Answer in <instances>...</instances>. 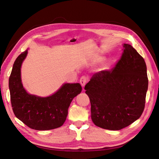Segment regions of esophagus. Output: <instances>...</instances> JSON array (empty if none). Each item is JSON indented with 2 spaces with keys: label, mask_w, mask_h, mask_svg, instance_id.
<instances>
[{
  "label": "esophagus",
  "mask_w": 159,
  "mask_h": 159,
  "mask_svg": "<svg viewBox=\"0 0 159 159\" xmlns=\"http://www.w3.org/2000/svg\"><path fill=\"white\" fill-rule=\"evenodd\" d=\"M88 81V76H85V75H83L80 78V84L81 85V86H82V87H84L85 85L87 84Z\"/></svg>",
  "instance_id": "34e87169"
}]
</instances>
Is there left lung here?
Wrapping results in <instances>:
<instances>
[{
	"instance_id": "left-lung-1",
	"label": "left lung",
	"mask_w": 159,
	"mask_h": 159,
	"mask_svg": "<svg viewBox=\"0 0 159 159\" xmlns=\"http://www.w3.org/2000/svg\"><path fill=\"white\" fill-rule=\"evenodd\" d=\"M122 55L109 70L95 73L85 85L96 126L117 131L141 116L148 89L147 66L132 46L125 44Z\"/></svg>"
}]
</instances>
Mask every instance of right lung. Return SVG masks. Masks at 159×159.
<instances>
[{
  "label": "right lung",
  "instance_id": "add662e5",
  "mask_svg": "<svg viewBox=\"0 0 159 159\" xmlns=\"http://www.w3.org/2000/svg\"><path fill=\"white\" fill-rule=\"evenodd\" d=\"M28 50L22 52L14 61L9 78L11 102L15 116L32 129H54L65 122L70 105L82 88L80 84H66L54 94L40 98L28 93L21 82L20 68Z\"/></svg>",
  "mask_w": 159,
  "mask_h": 159
}]
</instances>
